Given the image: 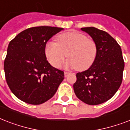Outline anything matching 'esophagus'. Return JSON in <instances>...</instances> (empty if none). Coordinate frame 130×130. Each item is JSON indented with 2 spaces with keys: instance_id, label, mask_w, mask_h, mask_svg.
Segmentation results:
<instances>
[{
  "instance_id": "esophagus-1",
  "label": "esophagus",
  "mask_w": 130,
  "mask_h": 130,
  "mask_svg": "<svg viewBox=\"0 0 130 130\" xmlns=\"http://www.w3.org/2000/svg\"><path fill=\"white\" fill-rule=\"evenodd\" d=\"M69 73H69V72H68V71H65V72H64V75H65V77H67Z\"/></svg>"
}]
</instances>
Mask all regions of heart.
Instances as JSON below:
<instances>
[{
	"instance_id": "obj_1",
	"label": "heart",
	"mask_w": 130,
	"mask_h": 130,
	"mask_svg": "<svg viewBox=\"0 0 130 130\" xmlns=\"http://www.w3.org/2000/svg\"><path fill=\"white\" fill-rule=\"evenodd\" d=\"M57 42H48L44 52L49 63L53 67L59 68L63 64L65 57H69L66 62L68 67H76L84 71L91 67L97 55L96 44L82 34L69 31L59 34Z\"/></svg>"
}]
</instances>
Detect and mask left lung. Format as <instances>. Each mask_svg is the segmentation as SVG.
<instances>
[{
  "label": "left lung",
  "instance_id": "8db88e82",
  "mask_svg": "<svg viewBox=\"0 0 130 130\" xmlns=\"http://www.w3.org/2000/svg\"><path fill=\"white\" fill-rule=\"evenodd\" d=\"M81 29L96 42L97 55L88 69L76 74L73 90L77 98L86 104L99 105L111 99L121 84L125 65L121 48L106 31L94 27Z\"/></svg>",
  "mask_w": 130,
  "mask_h": 130
}]
</instances>
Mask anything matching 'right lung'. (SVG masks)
I'll return each instance as SVG.
<instances>
[{
    "label": "right lung",
    "mask_w": 130,
    "mask_h": 130,
    "mask_svg": "<svg viewBox=\"0 0 130 130\" xmlns=\"http://www.w3.org/2000/svg\"><path fill=\"white\" fill-rule=\"evenodd\" d=\"M62 27H33L17 34L9 44L4 62L5 78L11 92L28 104L40 105L55 95L64 72L50 65L46 42Z\"/></svg>",
    "instance_id": "add662e5"
}]
</instances>
